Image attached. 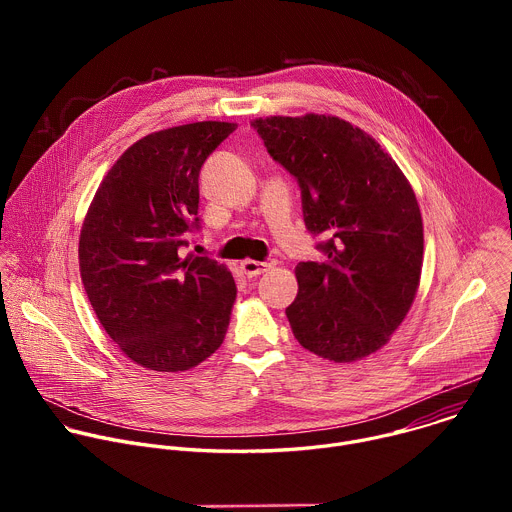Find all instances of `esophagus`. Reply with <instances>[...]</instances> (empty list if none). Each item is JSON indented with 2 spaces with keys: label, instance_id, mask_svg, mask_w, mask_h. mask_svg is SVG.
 Wrapping results in <instances>:
<instances>
[{
  "label": "esophagus",
  "instance_id": "obj_1",
  "mask_svg": "<svg viewBox=\"0 0 512 512\" xmlns=\"http://www.w3.org/2000/svg\"><path fill=\"white\" fill-rule=\"evenodd\" d=\"M241 269H243V273H245L247 277H257V275H261V273H265V271L269 269V263L245 259V261L241 263Z\"/></svg>",
  "mask_w": 512,
  "mask_h": 512
}]
</instances>
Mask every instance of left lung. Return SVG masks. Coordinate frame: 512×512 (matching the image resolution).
<instances>
[{
    "mask_svg": "<svg viewBox=\"0 0 512 512\" xmlns=\"http://www.w3.org/2000/svg\"><path fill=\"white\" fill-rule=\"evenodd\" d=\"M269 156L302 190L306 229L324 261L296 267L285 316L310 352L352 362L377 352L407 316L423 265L415 192L362 129L332 115L251 121Z\"/></svg>",
    "mask_w": 512,
    "mask_h": 512,
    "instance_id": "left-lung-1",
    "label": "left lung"
}]
</instances>
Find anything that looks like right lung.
Wrapping results in <instances>:
<instances>
[{"instance_id":"right-lung-1","label":"right lung","mask_w":512,"mask_h":512,"mask_svg":"<svg viewBox=\"0 0 512 512\" xmlns=\"http://www.w3.org/2000/svg\"><path fill=\"white\" fill-rule=\"evenodd\" d=\"M235 129L198 121L145 135L107 172L85 216L79 265L89 302L111 340L150 371H188L225 340L235 279L182 247L200 229V168Z\"/></svg>"}]
</instances>
